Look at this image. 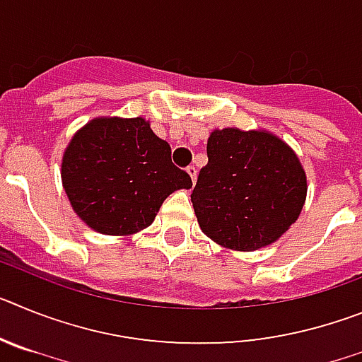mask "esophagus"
Wrapping results in <instances>:
<instances>
[{
  "label": "esophagus",
  "mask_w": 362,
  "mask_h": 362,
  "mask_svg": "<svg viewBox=\"0 0 362 362\" xmlns=\"http://www.w3.org/2000/svg\"><path fill=\"white\" fill-rule=\"evenodd\" d=\"M187 172H188V175H190L192 177V183H196V177H197V168L194 165H190L187 168Z\"/></svg>",
  "instance_id": "34e87169"
}]
</instances>
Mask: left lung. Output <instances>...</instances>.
<instances>
[{"instance_id":"left-lung-1","label":"left lung","mask_w":362,"mask_h":362,"mask_svg":"<svg viewBox=\"0 0 362 362\" xmlns=\"http://www.w3.org/2000/svg\"><path fill=\"white\" fill-rule=\"evenodd\" d=\"M206 156L192 204L212 241L252 252L296 223L306 199V174L279 137L264 130H214Z\"/></svg>"}]
</instances>
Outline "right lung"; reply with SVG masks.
Wrapping results in <instances>:
<instances>
[{
    "label": "right lung",
    "mask_w": 362,
    "mask_h": 362,
    "mask_svg": "<svg viewBox=\"0 0 362 362\" xmlns=\"http://www.w3.org/2000/svg\"><path fill=\"white\" fill-rule=\"evenodd\" d=\"M170 156V145L143 117H95L63 153V188L95 232L130 235L152 225L172 192L192 187Z\"/></svg>",
    "instance_id": "right-lung-1"
}]
</instances>
